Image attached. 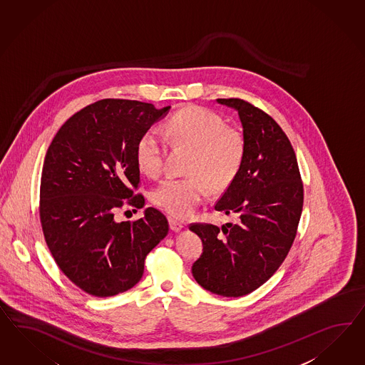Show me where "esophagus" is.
I'll return each instance as SVG.
<instances>
[{
	"instance_id": "obj_1",
	"label": "esophagus",
	"mask_w": 365,
	"mask_h": 365,
	"mask_svg": "<svg viewBox=\"0 0 365 365\" xmlns=\"http://www.w3.org/2000/svg\"><path fill=\"white\" fill-rule=\"evenodd\" d=\"M168 225H170V228H171L173 231H175V232L180 231V230L185 227L182 222H179V220L174 219V217H170V219H168Z\"/></svg>"
}]
</instances>
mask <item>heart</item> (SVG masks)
<instances>
[{
  "label": "heart",
  "instance_id": "obj_1",
  "mask_svg": "<svg viewBox=\"0 0 365 365\" xmlns=\"http://www.w3.org/2000/svg\"><path fill=\"white\" fill-rule=\"evenodd\" d=\"M165 134L178 146L190 148L187 178H168L154 191L153 200L171 217H188L207 195L226 188L237 175L245 159V139L207 108H188L175 113ZM142 173L155 178L163 168V145L155 130H148L137 145Z\"/></svg>",
  "mask_w": 365,
  "mask_h": 365
}]
</instances>
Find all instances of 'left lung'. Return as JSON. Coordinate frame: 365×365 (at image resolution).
<instances>
[{
	"label": "left lung",
	"mask_w": 365,
	"mask_h": 365,
	"mask_svg": "<svg viewBox=\"0 0 365 365\" xmlns=\"http://www.w3.org/2000/svg\"><path fill=\"white\" fill-rule=\"evenodd\" d=\"M217 102L237 110L246 151L215 205L235 222L190 227L203 243L192 275L212 294L239 297L264 284L284 262L303 210V183L295 151L274 119L243 99Z\"/></svg>",
	"instance_id": "8db88e82"
}]
</instances>
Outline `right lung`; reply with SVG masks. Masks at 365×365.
I'll use <instances>...</instances> for the list:
<instances>
[{
    "mask_svg": "<svg viewBox=\"0 0 365 365\" xmlns=\"http://www.w3.org/2000/svg\"><path fill=\"white\" fill-rule=\"evenodd\" d=\"M171 106L102 99L70 117L51 140L42 168L40 217L61 271L89 295L108 297L135 286L145 257L168 234L166 217L148 207L138 220L117 222L128 199L145 206L137 145Z\"/></svg>",
    "mask_w": 365,
    "mask_h": 365,
    "instance_id": "1",
    "label": "right lung"
}]
</instances>
